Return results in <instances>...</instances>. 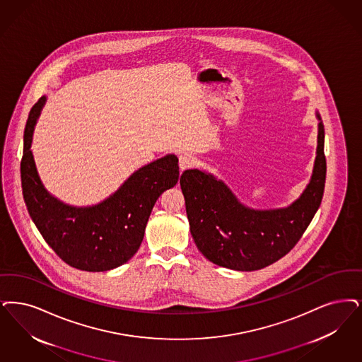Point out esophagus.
<instances>
[{
    "mask_svg": "<svg viewBox=\"0 0 362 362\" xmlns=\"http://www.w3.org/2000/svg\"><path fill=\"white\" fill-rule=\"evenodd\" d=\"M195 164V158L191 156L189 153H183L179 158V170L180 171H186L188 168H191Z\"/></svg>",
    "mask_w": 362,
    "mask_h": 362,
    "instance_id": "esophagus-1",
    "label": "esophagus"
}]
</instances>
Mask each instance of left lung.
I'll use <instances>...</instances> for the list:
<instances>
[{"instance_id":"1","label":"left lung","mask_w":362,"mask_h":362,"mask_svg":"<svg viewBox=\"0 0 362 362\" xmlns=\"http://www.w3.org/2000/svg\"><path fill=\"white\" fill-rule=\"evenodd\" d=\"M315 117L318 137L313 174L288 206L255 209L204 170L182 174L189 232L207 260L234 271H257L286 256L300 240L320 206L326 180L325 127L318 112Z\"/></svg>"}]
</instances>
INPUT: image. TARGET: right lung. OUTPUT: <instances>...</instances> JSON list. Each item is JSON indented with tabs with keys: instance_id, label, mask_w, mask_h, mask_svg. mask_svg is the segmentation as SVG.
Masks as SVG:
<instances>
[{
	"instance_id": "add662e5",
	"label": "right lung",
	"mask_w": 362,
	"mask_h": 362,
	"mask_svg": "<svg viewBox=\"0 0 362 362\" xmlns=\"http://www.w3.org/2000/svg\"><path fill=\"white\" fill-rule=\"evenodd\" d=\"M45 102L43 95L33 105L24 130L21 186L29 216L45 243L70 267L87 272L115 269L139 250L155 203L177 183V158L168 153L140 167L101 202H63L44 186L30 149Z\"/></svg>"
}]
</instances>
